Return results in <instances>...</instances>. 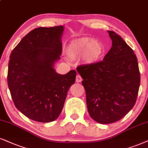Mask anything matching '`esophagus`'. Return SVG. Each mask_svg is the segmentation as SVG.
<instances>
[{"instance_id": "esophagus-1", "label": "esophagus", "mask_w": 148, "mask_h": 148, "mask_svg": "<svg viewBox=\"0 0 148 148\" xmlns=\"http://www.w3.org/2000/svg\"><path fill=\"white\" fill-rule=\"evenodd\" d=\"M82 80H83V78H81V76L79 74H77V76H76V83H80V82H81Z\"/></svg>"}]
</instances>
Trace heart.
Returning <instances> with one entry per match:
<instances>
[{
    "label": "heart",
    "mask_w": 148,
    "mask_h": 148,
    "mask_svg": "<svg viewBox=\"0 0 148 148\" xmlns=\"http://www.w3.org/2000/svg\"><path fill=\"white\" fill-rule=\"evenodd\" d=\"M104 52L102 43L89 37L78 39L71 42L67 47V54L72 59L83 56L85 61L93 63L99 60Z\"/></svg>",
    "instance_id": "1"
}]
</instances>
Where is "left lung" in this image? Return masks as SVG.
I'll use <instances>...</instances> for the list:
<instances>
[{
  "label": "left lung",
  "instance_id": "1",
  "mask_svg": "<svg viewBox=\"0 0 148 148\" xmlns=\"http://www.w3.org/2000/svg\"><path fill=\"white\" fill-rule=\"evenodd\" d=\"M112 47L99 62L77 67L83 80L88 112L100 124L124 117L135 104L140 85L138 61L133 50L113 31Z\"/></svg>",
  "mask_w": 148,
  "mask_h": 148
}]
</instances>
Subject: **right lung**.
I'll list each match as a JSON object with an SVG mask.
<instances>
[{
    "instance_id": "add662e5",
    "label": "right lung",
    "mask_w": 148,
    "mask_h": 148,
    "mask_svg": "<svg viewBox=\"0 0 148 148\" xmlns=\"http://www.w3.org/2000/svg\"><path fill=\"white\" fill-rule=\"evenodd\" d=\"M63 26L32 30L10 55L7 83L16 107L39 122L55 121L62 111L76 72H56L62 52Z\"/></svg>"
}]
</instances>
